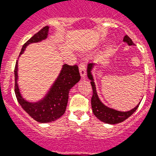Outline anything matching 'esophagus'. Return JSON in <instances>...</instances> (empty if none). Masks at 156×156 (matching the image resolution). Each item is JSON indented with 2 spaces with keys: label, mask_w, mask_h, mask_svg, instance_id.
<instances>
[{
  "label": "esophagus",
  "mask_w": 156,
  "mask_h": 156,
  "mask_svg": "<svg viewBox=\"0 0 156 156\" xmlns=\"http://www.w3.org/2000/svg\"><path fill=\"white\" fill-rule=\"evenodd\" d=\"M79 73H80V75L82 77V78H84L86 77V66L85 65H83L81 64L79 66Z\"/></svg>",
  "instance_id": "obj_1"
}]
</instances>
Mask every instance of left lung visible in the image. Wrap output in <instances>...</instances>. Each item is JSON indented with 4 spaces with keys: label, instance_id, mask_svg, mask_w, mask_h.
I'll list each match as a JSON object with an SVG mask.
<instances>
[{
    "label": "left lung",
    "instance_id": "1",
    "mask_svg": "<svg viewBox=\"0 0 156 156\" xmlns=\"http://www.w3.org/2000/svg\"><path fill=\"white\" fill-rule=\"evenodd\" d=\"M123 41L124 43H126L129 46L134 45L132 40L129 37L128 35H126L124 37ZM95 66V64H89L87 66V77L89 80H90V84H91L93 90V95L92 98H91V108H92L93 113L100 121H103L104 123L110 124V125L121 123L127 118H129L137 110L139 104H140V102L138 103V104L135 108H133V109H131L129 111L126 112L118 111V110L112 108H109L107 105H105L99 98L97 90H96V86L95 84V80H94L92 73V70Z\"/></svg>",
    "mask_w": 156,
    "mask_h": 156
}]
</instances>
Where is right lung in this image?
I'll use <instances>...</instances> for the list:
<instances>
[{"mask_svg": "<svg viewBox=\"0 0 156 156\" xmlns=\"http://www.w3.org/2000/svg\"><path fill=\"white\" fill-rule=\"evenodd\" d=\"M49 27H44L34 36L30 38L21 50L20 55L27 47L33 43L42 42L48 36ZM15 95L18 103L27 113L40 123H49L60 118L66 112L69 99V92L76 83L80 80V74L77 66L65 64L61 67L57 78L55 79L47 93L40 100L30 102L23 97L18 86V64L16 62L14 69Z\"/></svg>", "mask_w": 156, "mask_h": 156, "instance_id": "add662e5", "label": "right lung"}]
</instances>
